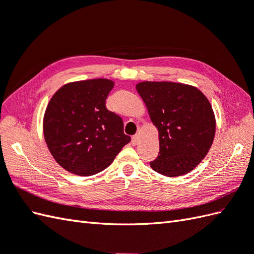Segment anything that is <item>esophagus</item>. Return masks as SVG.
<instances>
[{"label": "esophagus", "instance_id": "obj_1", "mask_svg": "<svg viewBox=\"0 0 254 254\" xmlns=\"http://www.w3.org/2000/svg\"><path fill=\"white\" fill-rule=\"evenodd\" d=\"M132 145H136L137 144V135H133L132 139H131Z\"/></svg>", "mask_w": 254, "mask_h": 254}]
</instances>
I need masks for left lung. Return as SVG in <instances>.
Wrapping results in <instances>:
<instances>
[{
	"label": "left lung",
	"instance_id": "obj_1",
	"mask_svg": "<svg viewBox=\"0 0 254 254\" xmlns=\"http://www.w3.org/2000/svg\"><path fill=\"white\" fill-rule=\"evenodd\" d=\"M136 90L159 132V154L150 167L170 178L190 172L214 139L208 98L196 87L174 82H140Z\"/></svg>",
	"mask_w": 254,
	"mask_h": 254
}]
</instances>
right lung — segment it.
<instances>
[{
	"label": "right lung",
	"instance_id": "obj_1",
	"mask_svg": "<svg viewBox=\"0 0 254 254\" xmlns=\"http://www.w3.org/2000/svg\"><path fill=\"white\" fill-rule=\"evenodd\" d=\"M113 87L107 79L73 82L60 88L47 105L44 138L57 163L69 172H102L131 140L123 133L121 117L106 108Z\"/></svg>",
	"mask_w": 254,
	"mask_h": 254
}]
</instances>
